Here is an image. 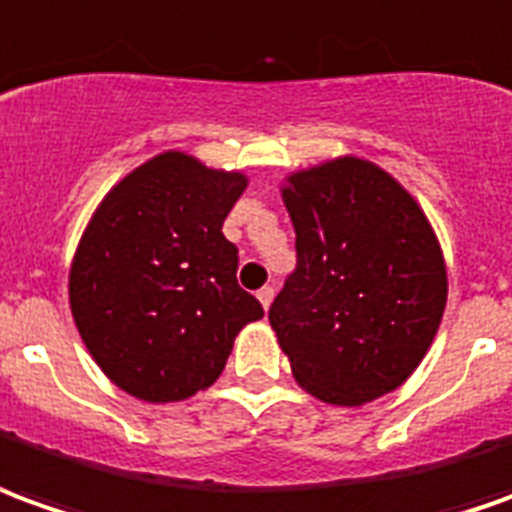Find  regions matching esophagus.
<instances>
[{"label": "esophagus", "mask_w": 512, "mask_h": 512, "mask_svg": "<svg viewBox=\"0 0 512 512\" xmlns=\"http://www.w3.org/2000/svg\"><path fill=\"white\" fill-rule=\"evenodd\" d=\"M256 297H259V303H262L264 311H267V308H270V303H273L275 289H273V286H262V289L256 292Z\"/></svg>", "instance_id": "obj_1"}]
</instances>
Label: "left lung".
I'll use <instances>...</instances> for the list:
<instances>
[{
	"label": "left lung",
	"mask_w": 512,
	"mask_h": 512,
	"mask_svg": "<svg viewBox=\"0 0 512 512\" xmlns=\"http://www.w3.org/2000/svg\"><path fill=\"white\" fill-rule=\"evenodd\" d=\"M286 181L297 267L270 325L314 397L378 400L422 364L444 317L436 234L408 190L366 159H333Z\"/></svg>",
	"instance_id": "1"
}]
</instances>
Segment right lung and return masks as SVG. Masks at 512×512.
I'll return each mask as SVG.
<instances>
[{
  "instance_id": "1",
  "label": "right lung",
  "mask_w": 512,
  "mask_h": 512,
  "mask_svg": "<svg viewBox=\"0 0 512 512\" xmlns=\"http://www.w3.org/2000/svg\"><path fill=\"white\" fill-rule=\"evenodd\" d=\"M245 187L242 173L168 151L118 181L85 228L68 275L74 322L101 372L137 400L212 386L237 333L264 317L223 237Z\"/></svg>"
}]
</instances>
